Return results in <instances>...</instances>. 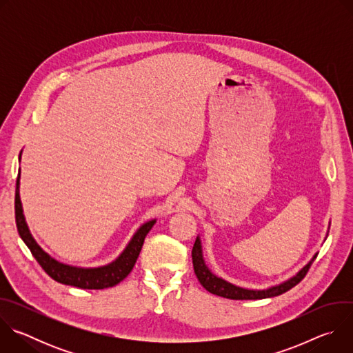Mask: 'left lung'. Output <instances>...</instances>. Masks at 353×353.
Wrapping results in <instances>:
<instances>
[{
	"mask_svg": "<svg viewBox=\"0 0 353 353\" xmlns=\"http://www.w3.org/2000/svg\"><path fill=\"white\" fill-rule=\"evenodd\" d=\"M191 257H192V265H194V272L199 281V283L203 285L210 293H214L216 296H222L226 299H233V300H257V299H267V297H274V296H279L285 292H288L289 289H292L293 286H296L301 279H303L310 268V265L313 264V261L316 260L317 254L312 259V261L301 268L293 278L288 279L286 282H282L279 285L271 286L268 289H263V290H254V289H245V288H240L236 286L219 276H216L215 274L211 272V270L207 267L204 257H203V245H201V240L199 237H196L192 251H191Z\"/></svg>",
	"mask_w": 353,
	"mask_h": 353,
	"instance_id": "8db88e82",
	"label": "left lung"
}]
</instances>
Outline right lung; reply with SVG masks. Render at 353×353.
I'll return each instance as SVG.
<instances>
[{"mask_svg":"<svg viewBox=\"0 0 353 353\" xmlns=\"http://www.w3.org/2000/svg\"><path fill=\"white\" fill-rule=\"evenodd\" d=\"M19 177H21V169L17 179V190H15V221H17L18 233L21 239L25 241V244L28 245V248L30 250L32 256L36 259V261L40 264V267L44 270V272L48 276H52L54 281L60 283L77 286L81 289H105V288H112L120 283L132 271L137 263V259L139 256V251L142 248L145 236L157 223L155 219L143 223L137 230V233L130 240L128 245L124 248V251L119 256V259H116L113 263L103 267H97V268L71 267V265L59 263L53 257H50L32 237L23 216V211H22V203L19 196Z\"/></svg>","mask_w":353,"mask_h":353,"instance_id":"obj_1","label":"right lung"}]
</instances>
